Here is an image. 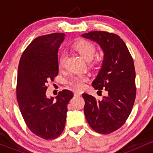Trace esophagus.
Segmentation results:
<instances>
[{
    "label": "esophagus",
    "instance_id": "obj_1",
    "mask_svg": "<svg viewBox=\"0 0 153 153\" xmlns=\"http://www.w3.org/2000/svg\"><path fill=\"white\" fill-rule=\"evenodd\" d=\"M74 95H75V96H81V92H79V91H75L74 92Z\"/></svg>",
    "mask_w": 153,
    "mask_h": 153
}]
</instances>
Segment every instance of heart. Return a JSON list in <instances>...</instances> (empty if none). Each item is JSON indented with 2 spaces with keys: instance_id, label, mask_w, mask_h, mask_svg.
Wrapping results in <instances>:
<instances>
[{
  "instance_id": "b5f03b06",
  "label": "heart",
  "mask_w": 153,
  "mask_h": 153,
  "mask_svg": "<svg viewBox=\"0 0 153 153\" xmlns=\"http://www.w3.org/2000/svg\"><path fill=\"white\" fill-rule=\"evenodd\" d=\"M73 49L76 51L86 61H90L96 52V48L92 43L86 40H80L73 44ZM65 58L64 55H61L58 58V66L59 69H62L64 66ZM89 80V78L85 75H78L73 76L68 81V84L71 87L77 89L84 88V84Z\"/></svg>"
}]
</instances>
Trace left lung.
Masks as SVG:
<instances>
[{
  "instance_id": "obj_1",
  "label": "left lung",
  "mask_w": 153,
  "mask_h": 153,
  "mask_svg": "<svg viewBox=\"0 0 153 153\" xmlns=\"http://www.w3.org/2000/svg\"><path fill=\"white\" fill-rule=\"evenodd\" d=\"M95 41L104 52L101 70L92 82L98 92L107 96L101 101L83 93L84 115L90 127L101 134H109L124 124L130 115L136 96L133 59L118 35L104 31H92L81 35Z\"/></svg>"
}]
</instances>
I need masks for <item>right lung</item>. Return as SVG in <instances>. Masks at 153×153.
Wrapping results in <instances>:
<instances>
[{
    "label": "right lung",
    "mask_w": 153,
    "mask_h": 153,
    "mask_svg": "<svg viewBox=\"0 0 153 153\" xmlns=\"http://www.w3.org/2000/svg\"><path fill=\"white\" fill-rule=\"evenodd\" d=\"M65 34L52 33L34 39L23 52L18 64L17 101L26 124L32 132L46 140L63 132L70 90L58 92L55 99L46 95L47 83L58 74V52Z\"/></svg>",
    "instance_id": "obj_1"
}]
</instances>
